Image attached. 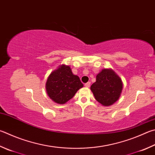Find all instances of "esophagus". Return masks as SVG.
I'll list each match as a JSON object with an SVG mask.
<instances>
[{"mask_svg":"<svg viewBox=\"0 0 155 155\" xmlns=\"http://www.w3.org/2000/svg\"><path fill=\"white\" fill-rule=\"evenodd\" d=\"M90 85H91V82H87V83L85 84V86L86 87H89Z\"/></svg>","mask_w":155,"mask_h":155,"instance_id":"34e87169","label":"esophagus"}]
</instances>
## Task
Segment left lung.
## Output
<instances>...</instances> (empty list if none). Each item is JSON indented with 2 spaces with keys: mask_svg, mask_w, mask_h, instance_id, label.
Masks as SVG:
<instances>
[{
  "mask_svg": "<svg viewBox=\"0 0 155 155\" xmlns=\"http://www.w3.org/2000/svg\"><path fill=\"white\" fill-rule=\"evenodd\" d=\"M122 89L121 79L112 69H103L97 74L96 81L91 86L95 100L105 106L116 102Z\"/></svg>",
  "mask_w": 155,
  "mask_h": 155,
  "instance_id": "obj_1",
  "label": "left lung"
}]
</instances>
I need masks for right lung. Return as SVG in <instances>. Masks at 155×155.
<instances>
[{"label": "right lung", "mask_w": 155, "mask_h": 155, "mask_svg": "<svg viewBox=\"0 0 155 155\" xmlns=\"http://www.w3.org/2000/svg\"><path fill=\"white\" fill-rule=\"evenodd\" d=\"M45 87L51 99L55 103L63 104L74 97L83 84L78 76L72 74L69 66L61 65L49 74Z\"/></svg>", "instance_id": "obj_1"}]
</instances>
